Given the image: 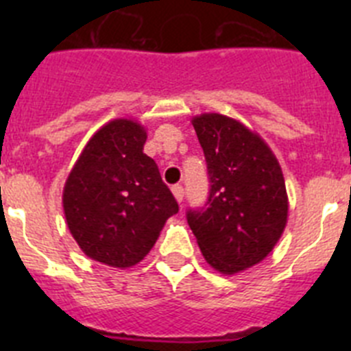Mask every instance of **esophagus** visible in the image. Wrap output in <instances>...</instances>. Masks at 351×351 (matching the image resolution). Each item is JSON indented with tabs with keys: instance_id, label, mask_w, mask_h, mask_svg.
I'll use <instances>...</instances> for the list:
<instances>
[{
	"instance_id": "esophagus-1",
	"label": "esophagus",
	"mask_w": 351,
	"mask_h": 351,
	"mask_svg": "<svg viewBox=\"0 0 351 351\" xmlns=\"http://www.w3.org/2000/svg\"><path fill=\"white\" fill-rule=\"evenodd\" d=\"M172 193H173V197H176V200H178V202L181 204L182 198H184V188H182L181 184L172 186Z\"/></svg>"
}]
</instances>
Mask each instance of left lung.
Instances as JSON below:
<instances>
[{
  "label": "left lung",
  "instance_id": "8db88e82",
  "mask_svg": "<svg viewBox=\"0 0 351 351\" xmlns=\"http://www.w3.org/2000/svg\"><path fill=\"white\" fill-rule=\"evenodd\" d=\"M207 161L206 207L188 210L204 258L221 274L262 262L283 235L288 195L280 161L258 133L221 114L191 119Z\"/></svg>",
  "mask_w": 351,
  "mask_h": 351
}]
</instances>
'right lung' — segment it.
<instances>
[{
    "mask_svg": "<svg viewBox=\"0 0 351 351\" xmlns=\"http://www.w3.org/2000/svg\"><path fill=\"white\" fill-rule=\"evenodd\" d=\"M145 128L114 119L89 138L68 173L63 209L84 255L117 269L137 265L179 210L153 158Z\"/></svg>",
    "mask_w": 351,
    "mask_h": 351,
    "instance_id": "right-lung-1",
    "label": "right lung"
}]
</instances>
